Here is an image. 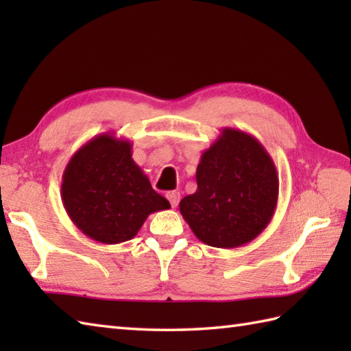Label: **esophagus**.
<instances>
[{
  "label": "esophagus",
  "mask_w": 351,
  "mask_h": 351,
  "mask_svg": "<svg viewBox=\"0 0 351 351\" xmlns=\"http://www.w3.org/2000/svg\"><path fill=\"white\" fill-rule=\"evenodd\" d=\"M166 197L169 199V202H170L171 208H176L178 204H180L181 195H180V191H169L167 195H166Z\"/></svg>",
  "instance_id": "34e87169"
}]
</instances>
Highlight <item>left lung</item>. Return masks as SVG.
<instances>
[{
  "instance_id": "obj_1",
  "label": "left lung",
  "mask_w": 351,
  "mask_h": 351,
  "mask_svg": "<svg viewBox=\"0 0 351 351\" xmlns=\"http://www.w3.org/2000/svg\"><path fill=\"white\" fill-rule=\"evenodd\" d=\"M197 190L180 211L197 240L220 249L250 243L271 221L279 176L271 156L250 134L223 128L196 169Z\"/></svg>"
}]
</instances>
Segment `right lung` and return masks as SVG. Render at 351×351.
Instances as JSON below:
<instances>
[{
    "label": "right lung",
    "instance_id": "obj_1",
    "mask_svg": "<svg viewBox=\"0 0 351 351\" xmlns=\"http://www.w3.org/2000/svg\"><path fill=\"white\" fill-rule=\"evenodd\" d=\"M62 202L73 225L102 244L131 240L149 214L170 208L132 160L131 141L111 132L72 155L62 178Z\"/></svg>",
    "mask_w": 351,
    "mask_h": 351
}]
</instances>
